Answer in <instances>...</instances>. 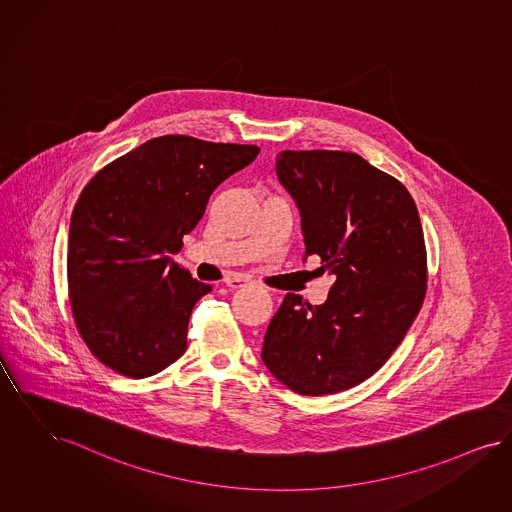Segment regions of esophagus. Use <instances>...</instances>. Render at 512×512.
Instances as JSON below:
<instances>
[{
    "label": "esophagus",
    "instance_id": "obj_1",
    "mask_svg": "<svg viewBox=\"0 0 512 512\" xmlns=\"http://www.w3.org/2000/svg\"><path fill=\"white\" fill-rule=\"evenodd\" d=\"M248 283H250L248 279H245V277H239V275H233V277H228V279H226V284H228L231 290H235V288H243V286Z\"/></svg>",
    "mask_w": 512,
    "mask_h": 512
}]
</instances>
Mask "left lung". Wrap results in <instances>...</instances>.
Wrapping results in <instances>:
<instances>
[{"label": "left lung", "mask_w": 512, "mask_h": 512, "mask_svg": "<svg viewBox=\"0 0 512 512\" xmlns=\"http://www.w3.org/2000/svg\"><path fill=\"white\" fill-rule=\"evenodd\" d=\"M275 169L300 209L305 258L319 256L317 271L334 283L322 305L284 296L262 360L294 393H340L378 372L423 305L427 252L416 203L353 152L286 150Z\"/></svg>", "instance_id": "left-lung-1"}]
</instances>
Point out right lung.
Here are the masks:
<instances>
[{
  "instance_id": "right-lung-1",
  "label": "right lung",
  "mask_w": 512,
  "mask_h": 512,
  "mask_svg": "<svg viewBox=\"0 0 512 512\" xmlns=\"http://www.w3.org/2000/svg\"><path fill=\"white\" fill-rule=\"evenodd\" d=\"M258 153L167 134L117 157L83 188L70 222L68 290L77 330L102 364L140 379L184 355L191 311L212 286L171 254L210 193Z\"/></svg>"
}]
</instances>
